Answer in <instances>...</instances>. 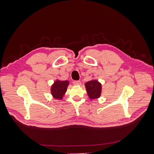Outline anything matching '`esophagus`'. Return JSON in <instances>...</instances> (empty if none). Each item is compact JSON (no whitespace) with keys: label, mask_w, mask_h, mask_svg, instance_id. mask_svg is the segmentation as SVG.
<instances>
[{"label":"esophagus","mask_w":154,"mask_h":154,"mask_svg":"<svg viewBox=\"0 0 154 154\" xmlns=\"http://www.w3.org/2000/svg\"><path fill=\"white\" fill-rule=\"evenodd\" d=\"M73 84H74V85H80L81 84V82H80L79 80H74V81L73 82Z\"/></svg>","instance_id":"esophagus-1"}]
</instances>
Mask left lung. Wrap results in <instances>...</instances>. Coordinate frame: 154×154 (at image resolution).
Instances as JSON below:
<instances>
[{"label":"left lung","instance_id":"obj_1","mask_svg":"<svg viewBox=\"0 0 154 154\" xmlns=\"http://www.w3.org/2000/svg\"><path fill=\"white\" fill-rule=\"evenodd\" d=\"M85 87L87 94L90 99H97L100 97L101 94V84L97 80H91L85 83Z\"/></svg>","mask_w":154,"mask_h":154}]
</instances>
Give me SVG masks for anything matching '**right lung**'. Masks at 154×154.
Segmentation results:
<instances>
[{"label": "right lung", "mask_w": 154, "mask_h": 154, "mask_svg": "<svg viewBox=\"0 0 154 154\" xmlns=\"http://www.w3.org/2000/svg\"><path fill=\"white\" fill-rule=\"evenodd\" d=\"M68 85L69 82L67 81V80H65V81L57 80V81L54 82L51 88L52 95L55 99H61L67 91Z\"/></svg>", "instance_id": "1"}]
</instances>
